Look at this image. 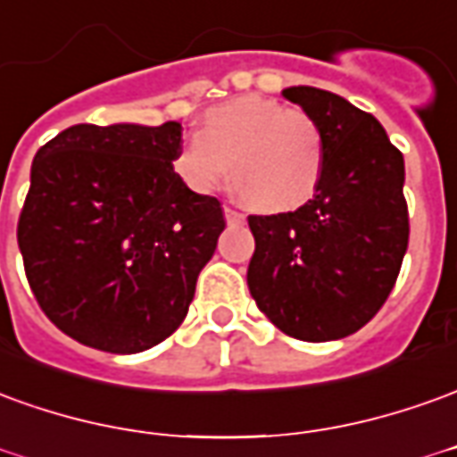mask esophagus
I'll return each mask as SVG.
<instances>
[{"label": "esophagus", "instance_id": "1", "mask_svg": "<svg viewBox=\"0 0 457 457\" xmlns=\"http://www.w3.org/2000/svg\"><path fill=\"white\" fill-rule=\"evenodd\" d=\"M225 220H228V222H242L245 215L237 212V210H232V207H225Z\"/></svg>", "mask_w": 457, "mask_h": 457}]
</instances>
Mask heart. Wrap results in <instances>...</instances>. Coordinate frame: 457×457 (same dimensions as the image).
I'll list each match as a JSON object with an SVG mask.
<instances>
[{"mask_svg":"<svg viewBox=\"0 0 457 457\" xmlns=\"http://www.w3.org/2000/svg\"><path fill=\"white\" fill-rule=\"evenodd\" d=\"M324 130L314 116L264 96H242L210 108L197 138L175 153L173 168L193 193L232 183L260 212H289L317 195L324 173Z\"/></svg>","mask_w":457,"mask_h":457,"instance_id":"obj_1","label":"heart"}]
</instances>
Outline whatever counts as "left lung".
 I'll return each mask as SVG.
<instances>
[{
	"instance_id": "8db88e82",
	"label": "left lung",
	"mask_w": 457,
	"mask_h": 457,
	"mask_svg": "<svg viewBox=\"0 0 457 457\" xmlns=\"http://www.w3.org/2000/svg\"><path fill=\"white\" fill-rule=\"evenodd\" d=\"M282 96L324 130L317 195L295 212L250 215L252 299L287 337L344 339L369 324L394 289L408 247L403 155L384 126L314 86Z\"/></svg>"
}]
</instances>
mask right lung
<instances>
[{"label": "right lung", "mask_w": 457, "mask_h": 457, "mask_svg": "<svg viewBox=\"0 0 457 457\" xmlns=\"http://www.w3.org/2000/svg\"><path fill=\"white\" fill-rule=\"evenodd\" d=\"M183 129L79 123L41 145L17 239L41 312L84 346L138 353L183 324L225 215L173 168Z\"/></svg>", "instance_id": "1"}]
</instances>
